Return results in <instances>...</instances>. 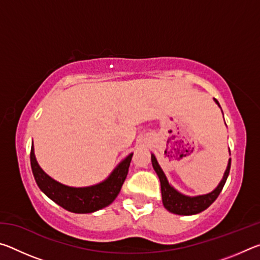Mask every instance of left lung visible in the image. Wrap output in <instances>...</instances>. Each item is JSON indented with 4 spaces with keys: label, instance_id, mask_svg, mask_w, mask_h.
<instances>
[{
    "label": "left lung",
    "instance_id": "obj_1",
    "mask_svg": "<svg viewBox=\"0 0 260 260\" xmlns=\"http://www.w3.org/2000/svg\"><path fill=\"white\" fill-rule=\"evenodd\" d=\"M214 101L215 103L219 105L217 99H214ZM151 162H152L153 169H155L156 173L160 180L162 204H164L165 208L169 210L170 212L175 213V214H181V215L196 214L208 209L209 206L218 199V196L220 195V192H221L223 186H225L226 180L228 178V174H230V170H231V159H230V162H228L227 170L221 180V182L219 183V186L215 188L212 192L206 193V195H202V196L188 197L178 192L173 187L170 186V183L167 181L164 172H162L160 166L158 165L156 157L153 155H151Z\"/></svg>",
    "mask_w": 260,
    "mask_h": 260
}]
</instances>
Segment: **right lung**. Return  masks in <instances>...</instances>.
<instances>
[{
	"instance_id": "add662e5",
	"label": "right lung",
	"mask_w": 260,
	"mask_h": 260,
	"mask_svg": "<svg viewBox=\"0 0 260 260\" xmlns=\"http://www.w3.org/2000/svg\"><path fill=\"white\" fill-rule=\"evenodd\" d=\"M133 153L126 157L105 181L86 188L64 186L47 175L35 159L33 146L30 148V167L39 188L55 203L70 212L90 213L105 208L116 200L128 173Z\"/></svg>"
}]
</instances>
